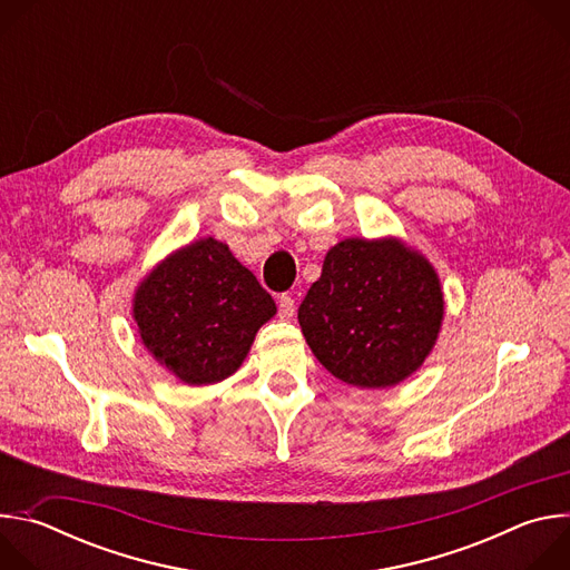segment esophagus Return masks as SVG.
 <instances>
[{
  "label": "esophagus",
  "mask_w": 570,
  "mask_h": 570,
  "mask_svg": "<svg viewBox=\"0 0 570 570\" xmlns=\"http://www.w3.org/2000/svg\"><path fill=\"white\" fill-rule=\"evenodd\" d=\"M277 306H279V317H284V320H291V317H293V313H295V299H293L288 293L279 295Z\"/></svg>",
  "instance_id": "34e87169"
}]
</instances>
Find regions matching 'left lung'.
Returning a JSON list of instances; mask_svg holds the SVG:
<instances>
[{
    "label": "left lung",
    "mask_w": 570,
    "mask_h": 570,
    "mask_svg": "<svg viewBox=\"0 0 570 570\" xmlns=\"http://www.w3.org/2000/svg\"><path fill=\"white\" fill-rule=\"evenodd\" d=\"M442 317L435 268L392 236L336 243L297 311L315 358L356 387H390L417 372Z\"/></svg>",
    "instance_id": "1"
}]
</instances>
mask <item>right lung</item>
Segmentation results:
<instances>
[{"mask_svg": "<svg viewBox=\"0 0 570 570\" xmlns=\"http://www.w3.org/2000/svg\"><path fill=\"white\" fill-rule=\"evenodd\" d=\"M275 313L257 277L212 236L159 262L132 297L144 347L189 385L234 374Z\"/></svg>", "mask_w": 570, "mask_h": 570, "instance_id": "add662e5", "label": "right lung"}]
</instances>
